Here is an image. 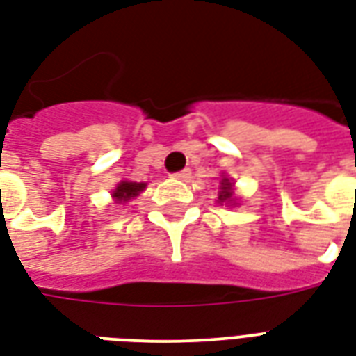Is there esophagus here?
<instances>
[{
    "mask_svg": "<svg viewBox=\"0 0 356 356\" xmlns=\"http://www.w3.org/2000/svg\"><path fill=\"white\" fill-rule=\"evenodd\" d=\"M190 170L188 168H184V170H181V172H177V173H173L172 177L173 179H179V181H186V179H190Z\"/></svg>",
    "mask_w": 356,
    "mask_h": 356,
    "instance_id": "34e87169",
    "label": "esophagus"
}]
</instances>
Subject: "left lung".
<instances>
[{
  "mask_svg": "<svg viewBox=\"0 0 356 356\" xmlns=\"http://www.w3.org/2000/svg\"><path fill=\"white\" fill-rule=\"evenodd\" d=\"M218 203H233L235 205V197H233V181L227 177H222L220 188H218Z\"/></svg>",
  "mask_w": 356,
  "mask_h": 356,
  "instance_id": "1",
  "label": "left lung"
}]
</instances>
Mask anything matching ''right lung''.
I'll return each mask as SVG.
<instances>
[{"label": "right lung", "instance_id": "add662e5", "mask_svg": "<svg viewBox=\"0 0 356 356\" xmlns=\"http://www.w3.org/2000/svg\"><path fill=\"white\" fill-rule=\"evenodd\" d=\"M147 183H132V181H121L112 192V197L118 203H127L130 200H134L136 196H140V192L145 190Z\"/></svg>", "mask_w": 356, "mask_h": 356}]
</instances>
